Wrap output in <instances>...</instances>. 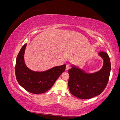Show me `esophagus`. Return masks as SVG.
<instances>
[{
    "instance_id": "1",
    "label": "esophagus",
    "mask_w": 120,
    "mask_h": 120,
    "mask_svg": "<svg viewBox=\"0 0 120 120\" xmlns=\"http://www.w3.org/2000/svg\"><path fill=\"white\" fill-rule=\"evenodd\" d=\"M70 65H69L68 64H67V66H66V70H69V69H70Z\"/></svg>"
}]
</instances>
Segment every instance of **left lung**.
Wrapping results in <instances>:
<instances>
[{
    "mask_svg": "<svg viewBox=\"0 0 120 120\" xmlns=\"http://www.w3.org/2000/svg\"><path fill=\"white\" fill-rule=\"evenodd\" d=\"M99 55L104 60V64L96 72L87 74L72 66L69 69L68 86L72 95L79 99H89L100 95L106 88L111 71L110 59L106 52H100Z\"/></svg>",
    "mask_w": 120,
    "mask_h": 120,
    "instance_id": "left-lung-1",
    "label": "left lung"
}]
</instances>
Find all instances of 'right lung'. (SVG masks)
I'll return each mask as SVG.
<instances>
[{
    "mask_svg": "<svg viewBox=\"0 0 120 120\" xmlns=\"http://www.w3.org/2000/svg\"><path fill=\"white\" fill-rule=\"evenodd\" d=\"M27 43L22 47L16 57L15 75L19 84L27 91L34 94L45 93L54 85L66 70V64L56 66L45 71L30 70L24 61V53Z\"/></svg>",
    "mask_w": 120,
    "mask_h": 120,
    "instance_id": "add662e5",
    "label": "right lung"
}]
</instances>
